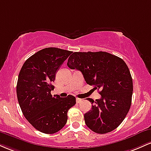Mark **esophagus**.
Returning <instances> with one entry per match:
<instances>
[{
  "mask_svg": "<svg viewBox=\"0 0 151 151\" xmlns=\"http://www.w3.org/2000/svg\"><path fill=\"white\" fill-rule=\"evenodd\" d=\"M81 101H82V99H79V98L76 99V102H77V104H79L80 102H81Z\"/></svg>",
  "mask_w": 151,
  "mask_h": 151,
  "instance_id": "34e87169",
  "label": "esophagus"
}]
</instances>
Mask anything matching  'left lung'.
<instances>
[{
  "instance_id": "1",
  "label": "left lung",
  "mask_w": 151,
  "mask_h": 151,
  "mask_svg": "<svg viewBox=\"0 0 151 151\" xmlns=\"http://www.w3.org/2000/svg\"><path fill=\"white\" fill-rule=\"evenodd\" d=\"M70 69L81 71L88 84L100 89L101 97L84 114L86 125L93 132L106 133L116 129L131 105L133 80L126 62L106 52H74L67 62Z\"/></svg>"
}]
</instances>
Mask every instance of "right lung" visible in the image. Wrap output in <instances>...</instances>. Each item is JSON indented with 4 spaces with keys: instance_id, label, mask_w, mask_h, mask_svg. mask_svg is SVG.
Instances as JSON below:
<instances>
[{
    "instance_id": "obj_1",
    "label": "right lung",
    "mask_w": 151,
    "mask_h": 151,
    "mask_svg": "<svg viewBox=\"0 0 151 151\" xmlns=\"http://www.w3.org/2000/svg\"><path fill=\"white\" fill-rule=\"evenodd\" d=\"M72 52L56 47L42 49L30 57L22 65L17 83V97L22 114L35 129L52 134L67 121V112L76 104L72 95L52 96V82Z\"/></svg>"
}]
</instances>
